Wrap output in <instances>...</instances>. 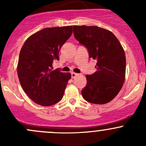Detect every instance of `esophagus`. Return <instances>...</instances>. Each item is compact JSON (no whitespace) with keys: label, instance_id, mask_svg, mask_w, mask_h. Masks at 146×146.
<instances>
[{"label":"esophagus","instance_id":"obj_1","mask_svg":"<svg viewBox=\"0 0 146 146\" xmlns=\"http://www.w3.org/2000/svg\"><path fill=\"white\" fill-rule=\"evenodd\" d=\"M78 76L77 73H74V72H73V73H71V77H72V78H74L76 77V76Z\"/></svg>","mask_w":146,"mask_h":146}]
</instances>
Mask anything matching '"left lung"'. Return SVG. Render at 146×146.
<instances>
[{
  "mask_svg": "<svg viewBox=\"0 0 146 146\" xmlns=\"http://www.w3.org/2000/svg\"><path fill=\"white\" fill-rule=\"evenodd\" d=\"M75 38L88 48L90 58L97 60V71L86 75L82 96L89 102L104 104L121 89L126 75L124 50L115 35L97 26H73Z\"/></svg>",
  "mask_w": 146,
  "mask_h": 146,
  "instance_id": "1",
  "label": "left lung"
}]
</instances>
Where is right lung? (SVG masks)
Returning a JSON list of instances; mask_svg holds the SVG:
<instances>
[{
  "mask_svg": "<svg viewBox=\"0 0 146 146\" xmlns=\"http://www.w3.org/2000/svg\"><path fill=\"white\" fill-rule=\"evenodd\" d=\"M73 26L48 27L31 35L19 56L17 76L27 96L39 105L51 106L64 96L70 73L53 70L60 48L71 36Z\"/></svg>",
  "mask_w": 146,
  "mask_h": 146,
  "instance_id": "1",
  "label": "right lung"
}]
</instances>
